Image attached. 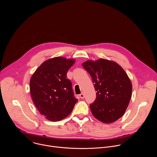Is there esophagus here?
Listing matches in <instances>:
<instances>
[{"label":"esophagus","mask_w":157,"mask_h":157,"mask_svg":"<svg viewBox=\"0 0 157 157\" xmlns=\"http://www.w3.org/2000/svg\"><path fill=\"white\" fill-rule=\"evenodd\" d=\"M79 97L81 99H83L84 98V93H81V94H79Z\"/></svg>","instance_id":"esophagus-1"}]
</instances>
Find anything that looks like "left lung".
Wrapping results in <instances>:
<instances>
[{
  "label": "left lung",
  "instance_id": "left-lung-1",
  "mask_svg": "<svg viewBox=\"0 0 157 157\" xmlns=\"http://www.w3.org/2000/svg\"><path fill=\"white\" fill-rule=\"evenodd\" d=\"M83 68L91 75L96 93L90 104L93 115L106 124L113 123L125 113L132 97V82L122 67L105 59L88 60Z\"/></svg>",
  "mask_w": 157,
  "mask_h": 157
}]
</instances>
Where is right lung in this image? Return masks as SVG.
Masks as SVG:
<instances>
[{
	"label": "right lung",
	"instance_id": "add662e5",
	"mask_svg": "<svg viewBox=\"0 0 157 157\" xmlns=\"http://www.w3.org/2000/svg\"><path fill=\"white\" fill-rule=\"evenodd\" d=\"M75 59L55 57L44 61L30 81L33 102L46 119L59 121L70 114L78 99L74 97L71 81L66 74Z\"/></svg>",
	"mask_w": 157,
	"mask_h": 157
}]
</instances>
